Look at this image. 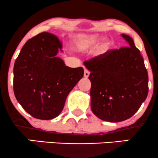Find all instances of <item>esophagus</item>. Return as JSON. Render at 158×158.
I'll return each mask as SVG.
<instances>
[{
	"label": "esophagus",
	"mask_w": 158,
	"mask_h": 158,
	"mask_svg": "<svg viewBox=\"0 0 158 158\" xmlns=\"http://www.w3.org/2000/svg\"><path fill=\"white\" fill-rule=\"evenodd\" d=\"M89 74H90L89 71L87 69H85V72H84V76H85V77L88 78L89 76Z\"/></svg>",
	"instance_id": "esophagus-1"
}]
</instances>
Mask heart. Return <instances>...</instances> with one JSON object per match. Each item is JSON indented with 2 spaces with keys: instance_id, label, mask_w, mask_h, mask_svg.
<instances>
[{
  "instance_id": "b5f03b06",
  "label": "heart",
  "mask_w": 158,
  "mask_h": 158,
  "mask_svg": "<svg viewBox=\"0 0 158 158\" xmlns=\"http://www.w3.org/2000/svg\"><path fill=\"white\" fill-rule=\"evenodd\" d=\"M100 40V37L96 35H85L81 34L76 38V46L79 51H86L92 48L98 44ZM108 47V42L106 41H102L100 48L102 51L106 50Z\"/></svg>"
}]
</instances>
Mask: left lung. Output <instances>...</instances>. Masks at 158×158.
Here are the masks:
<instances>
[{"instance_id":"1","label":"left lung","mask_w":158,"mask_h":158,"mask_svg":"<svg viewBox=\"0 0 158 158\" xmlns=\"http://www.w3.org/2000/svg\"><path fill=\"white\" fill-rule=\"evenodd\" d=\"M121 35L128 46L110 50L84 62L91 72L93 114L112 123L132 117L148 93V75L143 57L130 36Z\"/></svg>"}]
</instances>
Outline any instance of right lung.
<instances>
[{"instance_id": "add662e5", "label": "right lung", "mask_w": 158, "mask_h": 158, "mask_svg": "<svg viewBox=\"0 0 158 158\" xmlns=\"http://www.w3.org/2000/svg\"><path fill=\"white\" fill-rule=\"evenodd\" d=\"M62 43L42 32L26 41L13 67V92L23 108L36 119L61 113L66 97L83 77L82 67L70 68L57 56Z\"/></svg>"}]
</instances>
